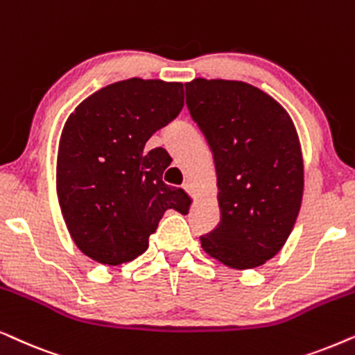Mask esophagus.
Listing matches in <instances>:
<instances>
[{
  "instance_id": "obj_1",
  "label": "esophagus",
  "mask_w": 355,
  "mask_h": 355,
  "mask_svg": "<svg viewBox=\"0 0 355 355\" xmlns=\"http://www.w3.org/2000/svg\"><path fill=\"white\" fill-rule=\"evenodd\" d=\"M183 190L188 191L193 198H195V195H193V188H191V183H190V182H185V183H183Z\"/></svg>"
}]
</instances>
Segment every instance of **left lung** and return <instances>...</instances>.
Instances as JSON below:
<instances>
[{"label":"left lung","mask_w":355,"mask_h":355,"mask_svg":"<svg viewBox=\"0 0 355 355\" xmlns=\"http://www.w3.org/2000/svg\"><path fill=\"white\" fill-rule=\"evenodd\" d=\"M187 107L209 144L219 225L201 247L225 266H261L284 247L304 195V159L281 103L242 81L193 79Z\"/></svg>","instance_id":"obj_1"}]
</instances>
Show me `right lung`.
<instances>
[{
	"instance_id": "add662e5",
	"label": "right lung",
	"mask_w": 355,
	"mask_h": 355,
	"mask_svg": "<svg viewBox=\"0 0 355 355\" xmlns=\"http://www.w3.org/2000/svg\"><path fill=\"white\" fill-rule=\"evenodd\" d=\"M182 108V83L131 78L94 92L66 120L56 193L71 239L94 261L138 258L165 211L188 212L187 193L162 182L165 150H146Z\"/></svg>"
}]
</instances>
